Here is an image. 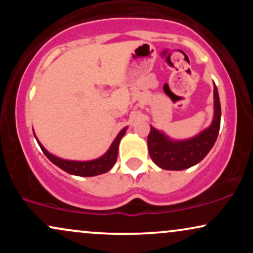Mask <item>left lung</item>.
Here are the masks:
<instances>
[{
    "mask_svg": "<svg viewBox=\"0 0 253 253\" xmlns=\"http://www.w3.org/2000/svg\"><path fill=\"white\" fill-rule=\"evenodd\" d=\"M221 120V106L214 83V114L211 124L199 134L189 139L170 138L163 130L151 126L147 146L153 163L164 170L189 169L202 161L215 144Z\"/></svg>",
    "mask_w": 253,
    "mask_h": 253,
    "instance_id": "8db88e82",
    "label": "left lung"
}]
</instances>
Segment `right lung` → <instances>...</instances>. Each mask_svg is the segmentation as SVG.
<instances>
[{
	"label": "right lung",
	"mask_w": 253,
	"mask_h": 253,
	"mask_svg": "<svg viewBox=\"0 0 253 253\" xmlns=\"http://www.w3.org/2000/svg\"><path fill=\"white\" fill-rule=\"evenodd\" d=\"M126 130L127 126L124 127V128L119 132L117 138L113 140L112 145H110L109 149L107 150V152L104 153V155L98 157L96 159H91V161H70V159L60 158V157L48 152V151L42 146V144L38 140L37 135L34 136H36L38 144H39L43 155L47 157L54 165H57L58 168H60V169L65 171V172L70 173V175L81 177H92L108 172V171L114 167L115 162H117L118 159L119 144H120L121 139H123Z\"/></svg>",
	"instance_id": "1"
}]
</instances>
